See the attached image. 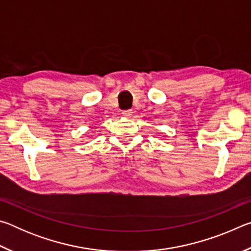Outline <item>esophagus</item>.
Listing matches in <instances>:
<instances>
[{"instance_id":"obj_1","label":"esophagus","mask_w":251,"mask_h":251,"mask_svg":"<svg viewBox=\"0 0 251 251\" xmlns=\"http://www.w3.org/2000/svg\"><path fill=\"white\" fill-rule=\"evenodd\" d=\"M122 114H123V116H124V117H130L131 114H133V112H131V109H127V110H123Z\"/></svg>"}]
</instances>
